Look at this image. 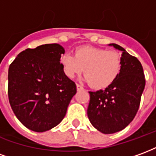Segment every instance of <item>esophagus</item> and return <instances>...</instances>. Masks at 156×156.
<instances>
[{"instance_id":"34e87169","label":"esophagus","mask_w":156,"mask_h":156,"mask_svg":"<svg viewBox=\"0 0 156 156\" xmlns=\"http://www.w3.org/2000/svg\"><path fill=\"white\" fill-rule=\"evenodd\" d=\"M83 88L82 87L81 85L77 84V90H78V91H80V90H83Z\"/></svg>"}]
</instances>
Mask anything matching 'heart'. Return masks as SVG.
Wrapping results in <instances>:
<instances>
[{"instance_id": "1", "label": "heart", "mask_w": 156, "mask_h": 156, "mask_svg": "<svg viewBox=\"0 0 156 156\" xmlns=\"http://www.w3.org/2000/svg\"><path fill=\"white\" fill-rule=\"evenodd\" d=\"M60 62L69 78L82 73L84 68V80L94 88H105L111 84L121 68L120 55L117 51L89 46L77 48L74 56L62 55Z\"/></svg>"}]
</instances>
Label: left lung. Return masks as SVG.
<instances>
[{"label":"left lung","instance_id":"obj_1","mask_svg":"<svg viewBox=\"0 0 156 156\" xmlns=\"http://www.w3.org/2000/svg\"><path fill=\"white\" fill-rule=\"evenodd\" d=\"M108 46L122 51L120 72L105 89L88 92L90 101L87 112L92 125L106 134L124 129L134 119L145 86L143 68L137 58L119 45Z\"/></svg>","mask_w":156,"mask_h":156}]
</instances>
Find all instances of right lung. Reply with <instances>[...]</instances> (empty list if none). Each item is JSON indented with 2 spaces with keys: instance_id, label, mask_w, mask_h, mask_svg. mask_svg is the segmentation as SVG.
Listing matches in <instances>:
<instances>
[{
  "instance_id": "1",
  "label": "right lung",
  "mask_w": 156,
  "mask_h": 156,
  "mask_svg": "<svg viewBox=\"0 0 156 156\" xmlns=\"http://www.w3.org/2000/svg\"><path fill=\"white\" fill-rule=\"evenodd\" d=\"M58 43L26 49L8 70V98L14 114L25 127L45 132L61 123L77 88L66 76Z\"/></svg>"
}]
</instances>
